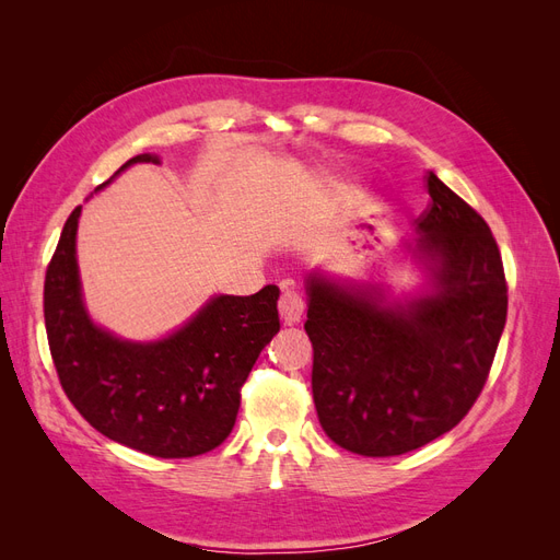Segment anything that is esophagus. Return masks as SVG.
<instances>
[{"label":"esophagus","instance_id":"obj_1","mask_svg":"<svg viewBox=\"0 0 560 560\" xmlns=\"http://www.w3.org/2000/svg\"><path fill=\"white\" fill-rule=\"evenodd\" d=\"M278 308H280V317L284 325H296V322H301V317H303V311H306V301H303L301 294H296L294 290H284L280 294Z\"/></svg>","mask_w":560,"mask_h":560}]
</instances>
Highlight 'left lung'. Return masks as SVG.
<instances>
[{
    "instance_id": "8db88e82",
    "label": "left lung",
    "mask_w": 560,
    "mask_h": 560,
    "mask_svg": "<svg viewBox=\"0 0 560 560\" xmlns=\"http://www.w3.org/2000/svg\"><path fill=\"white\" fill-rule=\"evenodd\" d=\"M430 208L406 243L428 287L387 301L376 284L311 273L313 399L341 448L389 457L434 442L481 395L506 322V280L483 217L428 175Z\"/></svg>"
}]
</instances>
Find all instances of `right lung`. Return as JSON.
Masks as SVG:
<instances>
[{
	"label": "right lung",
	"instance_id": "add662e5",
	"mask_svg": "<svg viewBox=\"0 0 560 560\" xmlns=\"http://www.w3.org/2000/svg\"><path fill=\"white\" fill-rule=\"evenodd\" d=\"M135 163L161 161L140 154L116 175ZM79 217L81 206L65 222L44 282L48 348L65 395L100 434L140 453L194 457L217 448L235 425L254 362L280 331V290L219 294L165 338L126 341L97 327L83 303Z\"/></svg>",
	"mask_w": 560,
	"mask_h": 560
}]
</instances>
